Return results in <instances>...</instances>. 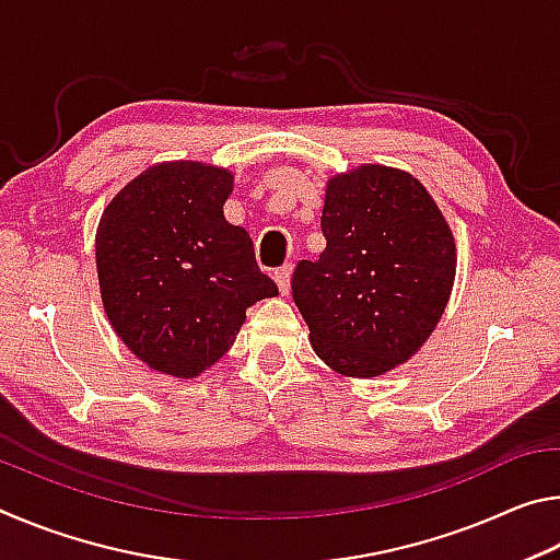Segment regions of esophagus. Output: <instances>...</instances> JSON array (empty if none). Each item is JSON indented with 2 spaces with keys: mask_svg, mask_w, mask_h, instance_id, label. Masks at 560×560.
I'll list each match as a JSON object with an SVG mask.
<instances>
[{
  "mask_svg": "<svg viewBox=\"0 0 560 560\" xmlns=\"http://www.w3.org/2000/svg\"><path fill=\"white\" fill-rule=\"evenodd\" d=\"M273 281H277L281 296H287V293L291 291V267H279L277 271H273Z\"/></svg>",
  "mask_w": 560,
  "mask_h": 560,
  "instance_id": "obj_1",
  "label": "esophagus"
}]
</instances>
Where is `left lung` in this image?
<instances>
[{"instance_id": "left-lung-1", "label": "left lung", "mask_w": 560, "mask_h": 560, "mask_svg": "<svg viewBox=\"0 0 560 560\" xmlns=\"http://www.w3.org/2000/svg\"><path fill=\"white\" fill-rule=\"evenodd\" d=\"M326 249L293 269L291 293L316 355L348 377L410 360L447 308L457 246L420 179L360 165L328 179Z\"/></svg>"}]
</instances>
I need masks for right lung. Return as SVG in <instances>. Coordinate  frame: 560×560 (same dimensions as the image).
I'll return each instance as SVG.
<instances>
[{"label":"right lung","instance_id":"add662e5","mask_svg":"<svg viewBox=\"0 0 560 560\" xmlns=\"http://www.w3.org/2000/svg\"><path fill=\"white\" fill-rule=\"evenodd\" d=\"M232 187L230 170L175 160L143 170L103 210V308L150 371L197 377L230 350L246 308L279 296L249 232L224 220Z\"/></svg>","mask_w":560,"mask_h":560}]
</instances>
